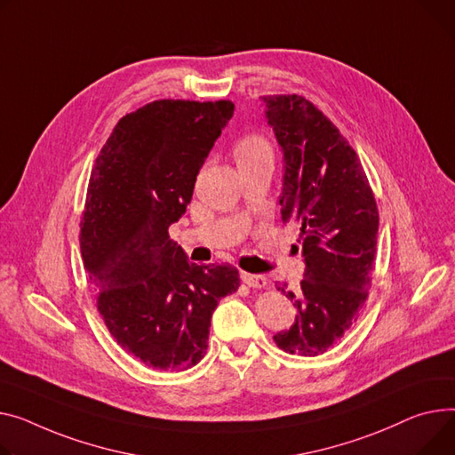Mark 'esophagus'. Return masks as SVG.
<instances>
[{
    "label": "esophagus",
    "instance_id": "34e87169",
    "mask_svg": "<svg viewBox=\"0 0 455 455\" xmlns=\"http://www.w3.org/2000/svg\"><path fill=\"white\" fill-rule=\"evenodd\" d=\"M241 282H243L245 285L252 287V289H261L267 285V278L261 276V275H251V272H241Z\"/></svg>",
    "mask_w": 455,
    "mask_h": 455
}]
</instances>
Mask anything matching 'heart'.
<instances>
[{
	"mask_svg": "<svg viewBox=\"0 0 455 455\" xmlns=\"http://www.w3.org/2000/svg\"><path fill=\"white\" fill-rule=\"evenodd\" d=\"M234 156L237 159V164H247L254 161L272 159V148L265 137L252 133L237 140L234 148Z\"/></svg>",
	"mask_w": 455,
	"mask_h": 455,
	"instance_id": "heart-1",
	"label": "heart"
}]
</instances>
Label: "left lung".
<instances>
[{"mask_svg":"<svg viewBox=\"0 0 455 455\" xmlns=\"http://www.w3.org/2000/svg\"><path fill=\"white\" fill-rule=\"evenodd\" d=\"M283 154L282 220L299 227L304 280L294 323L275 335L280 349L316 356L356 322L368 298L377 251L379 210L355 149L337 126L298 95L261 99Z\"/></svg>","mask_w":455,"mask_h":455,"instance_id":"obj_1","label":"left lung"}]
</instances>
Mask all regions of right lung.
Here are the masks:
<instances>
[{
  "instance_id": "right-lung-1",
  "label": "right lung",
  "mask_w": 455,
  "mask_h": 455,
  "mask_svg": "<svg viewBox=\"0 0 455 455\" xmlns=\"http://www.w3.org/2000/svg\"><path fill=\"white\" fill-rule=\"evenodd\" d=\"M234 115L230 100H156L118 120L91 172L80 249L111 337L146 366L204 356L212 313L239 287L232 265L190 263L168 235Z\"/></svg>"
}]
</instances>
